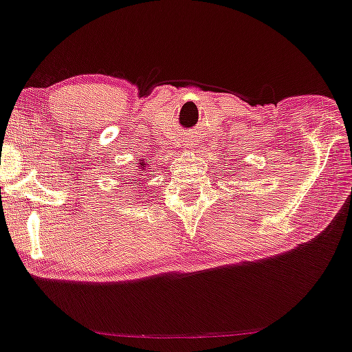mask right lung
I'll use <instances>...</instances> for the list:
<instances>
[{
	"mask_svg": "<svg viewBox=\"0 0 352 352\" xmlns=\"http://www.w3.org/2000/svg\"><path fill=\"white\" fill-rule=\"evenodd\" d=\"M143 168H144V163L141 162V172H143ZM134 182H141V180H134Z\"/></svg>",
	"mask_w": 352,
	"mask_h": 352,
	"instance_id": "obj_1",
	"label": "right lung"
}]
</instances>
